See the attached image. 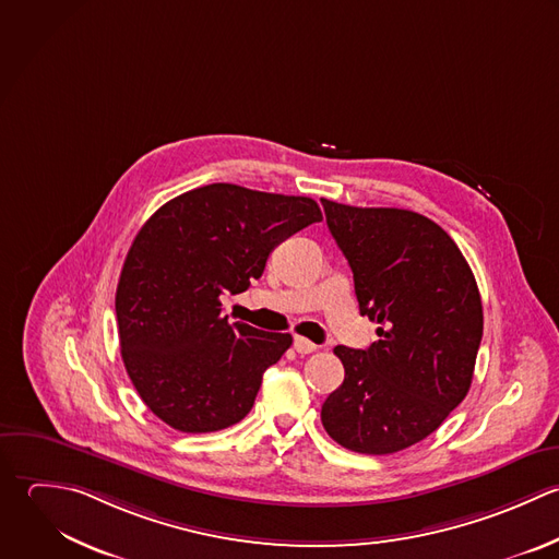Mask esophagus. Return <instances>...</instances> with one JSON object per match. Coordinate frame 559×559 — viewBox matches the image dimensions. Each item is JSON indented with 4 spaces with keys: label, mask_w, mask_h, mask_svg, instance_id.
Returning <instances> with one entry per match:
<instances>
[{
    "label": "esophagus",
    "mask_w": 559,
    "mask_h": 559,
    "mask_svg": "<svg viewBox=\"0 0 559 559\" xmlns=\"http://www.w3.org/2000/svg\"><path fill=\"white\" fill-rule=\"evenodd\" d=\"M294 348H296L298 355H309V353L318 350V346L313 342H309L307 337H300V335L294 337Z\"/></svg>",
    "instance_id": "esophagus-1"
}]
</instances>
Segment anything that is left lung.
<instances>
[{
  "label": "left lung",
  "mask_w": 559,
  "mask_h": 559,
  "mask_svg": "<svg viewBox=\"0 0 559 559\" xmlns=\"http://www.w3.org/2000/svg\"><path fill=\"white\" fill-rule=\"evenodd\" d=\"M322 206L359 311L379 324L370 348L333 350L346 374L322 405V425L348 451L399 453L431 436L471 390L484 335L479 287L429 217L324 198Z\"/></svg>",
  "instance_id": "left-lung-1"
}]
</instances>
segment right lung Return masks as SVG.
Masks as SVG:
<instances>
[{"instance_id": "obj_1", "label": "right lung", "mask_w": 559, "mask_h": 559, "mask_svg": "<svg viewBox=\"0 0 559 559\" xmlns=\"http://www.w3.org/2000/svg\"><path fill=\"white\" fill-rule=\"evenodd\" d=\"M320 219L311 198L215 182L169 200L141 226L115 313L126 372L156 418L211 433L248 416L292 335L228 322L222 296L246 292L281 241Z\"/></svg>"}]
</instances>
